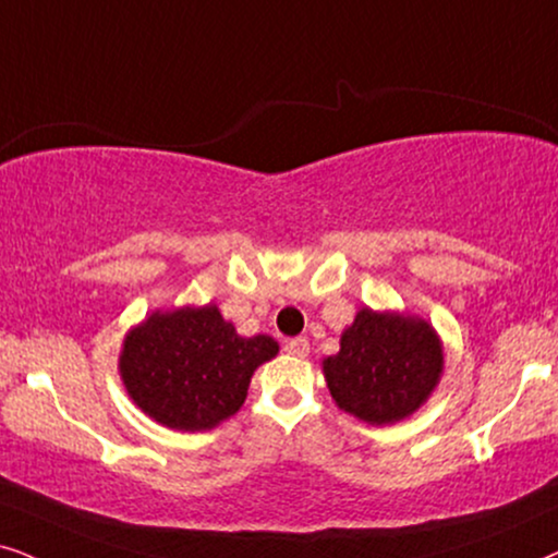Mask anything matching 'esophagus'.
<instances>
[{
    "label": "esophagus",
    "instance_id": "esophagus-1",
    "mask_svg": "<svg viewBox=\"0 0 558 558\" xmlns=\"http://www.w3.org/2000/svg\"><path fill=\"white\" fill-rule=\"evenodd\" d=\"M284 351L294 359H305L310 353V341L307 338H289V341L284 343Z\"/></svg>",
    "mask_w": 558,
    "mask_h": 558
}]
</instances>
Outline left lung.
<instances>
[{"label": "left lung", "instance_id": "left-lung-1", "mask_svg": "<svg viewBox=\"0 0 558 558\" xmlns=\"http://www.w3.org/2000/svg\"><path fill=\"white\" fill-rule=\"evenodd\" d=\"M338 408L368 425L408 421L444 376V341L421 315L361 307L341 332V351L323 359Z\"/></svg>", "mask_w": 558, "mask_h": 558}]
</instances>
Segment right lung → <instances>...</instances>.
Wrapping results in <instances>:
<instances>
[{
	"label": "right lung",
	"mask_w": 558,
	"mask_h": 558,
	"mask_svg": "<svg viewBox=\"0 0 558 558\" xmlns=\"http://www.w3.org/2000/svg\"><path fill=\"white\" fill-rule=\"evenodd\" d=\"M279 353L271 336H238L217 305L156 310L122 338L130 400L171 430H213L243 408L251 376Z\"/></svg>",
	"instance_id": "add662e5"
}]
</instances>
